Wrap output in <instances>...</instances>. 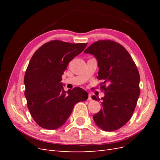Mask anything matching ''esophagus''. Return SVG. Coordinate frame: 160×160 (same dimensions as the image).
Returning a JSON list of instances; mask_svg holds the SVG:
<instances>
[{"label": "esophagus", "instance_id": "esophagus-1", "mask_svg": "<svg viewBox=\"0 0 160 160\" xmlns=\"http://www.w3.org/2000/svg\"><path fill=\"white\" fill-rule=\"evenodd\" d=\"M88 100H92V98H91V94H89V96H88V99H87Z\"/></svg>", "mask_w": 160, "mask_h": 160}]
</instances>
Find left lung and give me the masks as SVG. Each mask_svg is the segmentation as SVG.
I'll list each match as a JSON object with an SVG mask.
<instances>
[{
  "instance_id": "left-lung-1",
  "label": "left lung",
  "mask_w": 160,
  "mask_h": 160,
  "mask_svg": "<svg viewBox=\"0 0 160 160\" xmlns=\"http://www.w3.org/2000/svg\"><path fill=\"white\" fill-rule=\"evenodd\" d=\"M84 53L93 55L99 67L97 78L103 82L102 108L93 118L98 127L113 131L130 120L140 96V74L133 60L120 44L113 40H99ZM92 99L100 101L98 96Z\"/></svg>"
}]
</instances>
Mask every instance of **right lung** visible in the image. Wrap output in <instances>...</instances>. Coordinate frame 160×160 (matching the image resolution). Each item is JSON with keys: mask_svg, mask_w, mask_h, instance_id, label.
Returning <instances> with one entry per match:
<instances>
[{"mask_svg": "<svg viewBox=\"0 0 160 160\" xmlns=\"http://www.w3.org/2000/svg\"><path fill=\"white\" fill-rule=\"evenodd\" d=\"M87 45L52 40L40 47L30 60L24 78L25 96L31 115L42 128H58L75 104L88 98L87 91L80 87L65 91L61 82L68 64Z\"/></svg>", "mask_w": 160, "mask_h": 160, "instance_id": "right-lung-1", "label": "right lung"}]
</instances>
